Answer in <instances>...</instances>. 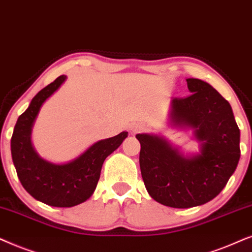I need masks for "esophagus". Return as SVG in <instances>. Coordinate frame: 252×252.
<instances>
[{"label":"esophagus","instance_id":"34e87169","mask_svg":"<svg viewBox=\"0 0 252 252\" xmlns=\"http://www.w3.org/2000/svg\"><path fill=\"white\" fill-rule=\"evenodd\" d=\"M130 129H131V131L135 133V132L140 131V130L143 129V126L142 124H132V126H130Z\"/></svg>","mask_w":252,"mask_h":252}]
</instances>
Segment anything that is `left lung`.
Listing matches in <instances>:
<instances>
[{
    "instance_id": "left-lung-1",
    "label": "left lung",
    "mask_w": 252,
    "mask_h": 252,
    "mask_svg": "<svg viewBox=\"0 0 252 252\" xmlns=\"http://www.w3.org/2000/svg\"><path fill=\"white\" fill-rule=\"evenodd\" d=\"M191 94L170 102L169 123L192 129L199 152L184 154L159 135L138 133L139 166L147 192L175 209L203 205L221 192L239 163L240 129L229 102L200 79L188 78Z\"/></svg>"
}]
</instances>
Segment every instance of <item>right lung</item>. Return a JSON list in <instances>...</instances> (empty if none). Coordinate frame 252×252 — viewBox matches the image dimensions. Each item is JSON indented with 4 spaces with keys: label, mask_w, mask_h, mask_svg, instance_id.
I'll list each match as a JSON object with an SVG mask.
<instances>
[{
    "label": "right lung",
    "mask_w": 252,
    "mask_h": 252,
    "mask_svg": "<svg viewBox=\"0 0 252 252\" xmlns=\"http://www.w3.org/2000/svg\"><path fill=\"white\" fill-rule=\"evenodd\" d=\"M65 79L66 76H60L38 92L17 120L11 137L12 161L22 186L33 198L55 207H72L89 199L98 184L103 161L128 137V132L123 131L99 140L65 163L42 159L32 145L33 126L43 102Z\"/></svg>",
    "instance_id": "1"
}]
</instances>
